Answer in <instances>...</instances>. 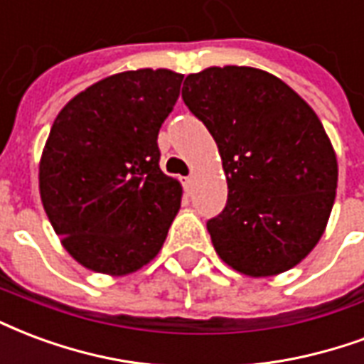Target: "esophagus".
<instances>
[{
	"instance_id": "1",
	"label": "esophagus",
	"mask_w": 364,
	"mask_h": 364,
	"mask_svg": "<svg viewBox=\"0 0 364 364\" xmlns=\"http://www.w3.org/2000/svg\"><path fill=\"white\" fill-rule=\"evenodd\" d=\"M191 185H193V177H185V179H183V187L189 191Z\"/></svg>"
}]
</instances>
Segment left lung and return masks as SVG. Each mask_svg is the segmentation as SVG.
<instances>
[{
	"label": "left lung",
	"instance_id": "8db88e82",
	"mask_svg": "<svg viewBox=\"0 0 364 364\" xmlns=\"http://www.w3.org/2000/svg\"><path fill=\"white\" fill-rule=\"evenodd\" d=\"M181 96L214 136L228 179V204L206 223L218 257L250 278L297 266L324 233L338 187L318 115L255 67L193 73Z\"/></svg>",
	"mask_w": 364,
	"mask_h": 364
}]
</instances>
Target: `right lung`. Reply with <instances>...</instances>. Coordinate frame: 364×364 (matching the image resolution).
I'll list each match as a JSON object with an SVG mask.
<instances>
[{
    "instance_id": "add662e5",
    "label": "right lung",
    "mask_w": 364,
    "mask_h": 364,
    "mask_svg": "<svg viewBox=\"0 0 364 364\" xmlns=\"http://www.w3.org/2000/svg\"><path fill=\"white\" fill-rule=\"evenodd\" d=\"M183 75L136 69L98 80L53 121L40 160V196L61 245L88 270L127 276L160 252L181 206L160 169L158 133Z\"/></svg>"
}]
</instances>
